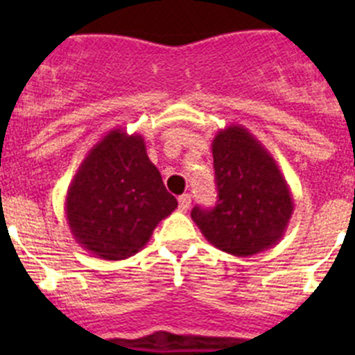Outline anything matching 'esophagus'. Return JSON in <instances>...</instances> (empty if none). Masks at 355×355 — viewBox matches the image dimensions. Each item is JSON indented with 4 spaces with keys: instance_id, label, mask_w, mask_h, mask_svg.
<instances>
[{
    "instance_id": "1",
    "label": "esophagus",
    "mask_w": 355,
    "mask_h": 355,
    "mask_svg": "<svg viewBox=\"0 0 355 355\" xmlns=\"http://www.w3.org/2000/svg\"><path fill=\"white\" fill-rule=\"evenodd\" d=\"M178 207H180V211H189V207H191V196L189 194H184L178 198Z\"/></svg>"
}]
</instances>
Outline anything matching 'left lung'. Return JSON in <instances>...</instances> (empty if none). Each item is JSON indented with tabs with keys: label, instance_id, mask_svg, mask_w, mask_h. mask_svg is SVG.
Listing matches in <instances>:
<instances>
[{
	"label": "left lung",
	"instance_id": "8db88e82",
	"mask_svg": "<svg viewBox=\"0 0 355 355\" xmlns=\"http://www.w3.org/2000/svg\"><path fill=\"white\" fill-rule=\"evenodd\" d=\"M218 200L196 206L191 216L200 234L232 256H254L280 242L293 199L271 153L242 125H228L213 139Z\"/></svg>",
	"mask_w": 355,
	"mask_h": 355
}]
</instances>
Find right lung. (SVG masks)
Wrapping results in <instances>:
<instances>
[{
	"label": "right lung",
	"instance_id": "1",
	"mask_svg": "<svg viewBox=\"0 0 355 355\" xmlns=\"http://www.w3.org/2000/svg\"><path fill=\"white\" fill-rule=\"evenodd\" d=\"M178 202L146 153L144 137L110 130L68 185L67 223L85 250L106 261L134 256Z\"/></svg>",
	"mask_w": 355,
	"mask_h": 355
}]
</instances>
